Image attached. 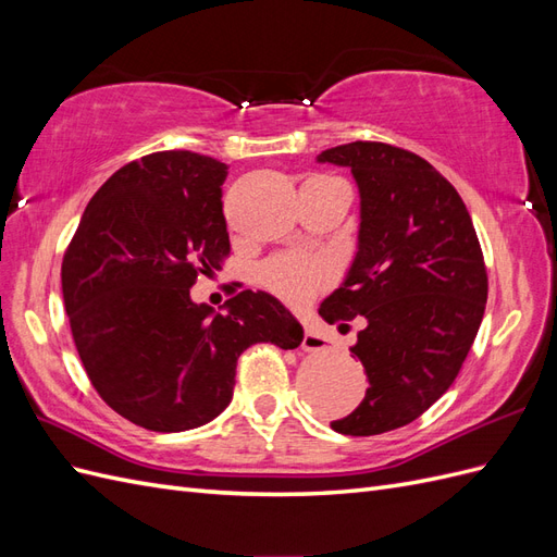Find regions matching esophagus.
<instances>
[{
    "mask_svg": "<svg viewBox=\"0 0 557 557\" xmlns=\"http://www.w3.org/2000/svg\"><path fill=\"white\" fill-rule=\"evenodd\" d=\"M330 344L332 342L320 330H315V327L305 330V339H301V348L305 350H325V348H330Z\"/></svg>",
    "mask_w": 557,
    "mask_h": 557,
    "instance_id": "obj_1",
    "label": "esophagus"
}]
</instances>
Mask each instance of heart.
<instances>
[{
  "label": "heart",
  "instance_id": "b5f03b06",
  "mask_svg": "<svg viewBox=\"0 0 557 557\" xmlns=\"http://www.w3.org/2000/svg\"><path fill=\"white\" fill-rule=\"evenodd\" d=\"M264 288L290 305H307L332 281V264L315 252H281L262 264Z\"/></svg>",
  "mask_w": 557,
  "mask_h": 557
}]
</instances>
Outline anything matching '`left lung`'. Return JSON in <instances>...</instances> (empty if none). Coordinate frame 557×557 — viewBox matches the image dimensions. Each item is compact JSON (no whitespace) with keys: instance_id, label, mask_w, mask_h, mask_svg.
Masks as SVG:
<instances>
[{"instance_id":"left-lung-1","label":"left lung","mask_w":557,"mask_h":557,"mask_svg":"<svg viewBox=\"0 0 557 557\" xmlns=\"http://www.w3.org/2000/svg\"><path fill=\"white\" fill-rule=\"evenodd\" d=\"M318 162L348 166L360 188L358 256L318 313L367 320L350 352L369 387L332 430L383 434L423 416L462 369L487 299L483 250L458 190L411 150L352 141Z\"/></svg>"}]
</instances>
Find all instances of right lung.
<instances>
[{"label": "right lung", "mask_w": 557, "mask_h": 557, "mask_svg": "<svg viewBox=\"0 0 557 557\" xmlns=\"http://www.w3.org/2000/svg\"><path fill=\"white\" fill-rule=\"evenodd\" d=\"M227 164L160 150L121 166L83 211L62 260V297L95 391L129 423L183 432L234 393L237 358L258 344L297 348L305 330L278 299L239 290L227 313L195 305L199 274L230 256Z\"/></svg>", "instance_id": "right-lung-1"}]
</instances>
